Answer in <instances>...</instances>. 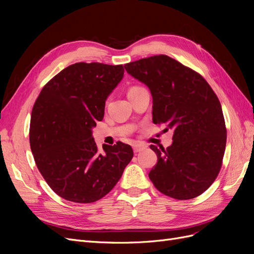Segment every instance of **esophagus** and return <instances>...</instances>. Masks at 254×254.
<instances>
[{"label":"esophagus","mask_w":254,"mask_h":254,"mask_svg":"<svg viewBox=\"0 0 254 254\" xmlns=\"http://www.w3.org/2000/svg\"><path fill=\"white\" fill-rule=\"evenodd\" d=\"M146 148V146L143 144H134L133 145V151L134 152H140Z\"/></svg>","instance_id":"esophagus-1"}]
</instances>
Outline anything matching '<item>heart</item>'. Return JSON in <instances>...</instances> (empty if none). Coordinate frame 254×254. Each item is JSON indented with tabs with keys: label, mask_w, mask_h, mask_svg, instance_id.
<instances>
[{
	"label": "heart",
	"mask_w": 254,
	"mask_h": 254,
	"mask_svg": "<svg viewBox=\"0 0 254 254\" xmlns=\"http://www.w3.org/2000/svg\"><path fill=\"white\" fill-rule=\"evenodd\" d=\"M140 89H142V88H141V87H137V86L131 87V88H130V89L128 90V95H129V94H131V93H133V92H135V91H137V90H140Z\"/></svg>",
	"instance_id": "b5f03b06"
}]
</instances>
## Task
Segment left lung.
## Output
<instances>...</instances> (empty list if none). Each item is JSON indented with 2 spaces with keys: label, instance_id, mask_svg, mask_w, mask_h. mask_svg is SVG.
I'll use <instances>...</instances> for the list:
<instances>
[{
  "label": "left lung",
  "instance_id": "obj_1",
  "mask_svg": "<svg viewBox=\"0 0 254 254\" xmlns=\"http://www.w3.org/2000/svg\"><path fill=\"white\" fill-rule=\"evenodd\" d=\"M152 95V122L174 131L166 149L155 145L158 162L149 179L161 193L179 200L201 195L216 179L227 142L217 95L202 76L166 55L125 64Z\"/></svg>",
  "mask_w": 254,
  "mask_h": 254
}]
</instances>
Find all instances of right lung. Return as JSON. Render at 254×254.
Masks as SVG:
<instances>
[{"instance_id": "right-lung-1", "label": "right lung", "mask_w": 254, "mask_h": 254, "mask_svg": "<svg viewBox=\"0 0 254 254\" xmlns=\"http://www.w3.org/2000/svg\"><path fill=\"white\" fill-rule=\"evenodd\" d=\"M124 76V66L78 63L45 84L33 107L29 143L38 170L65 200L90 203L115 187L133 157L131 146L103 145L92 128L104 119L106 99Z\"/></svg>"}]
</instances>
